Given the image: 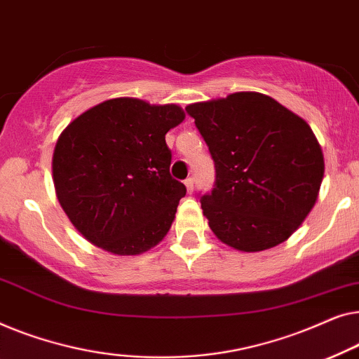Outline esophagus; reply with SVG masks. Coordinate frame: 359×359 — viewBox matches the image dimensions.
Masks as SVG:
<instances>
[{
	"instance_id": "esophagus-1",
	"label": "esophagus",
	"mask_w": 359,
	"mask_h": 359,
	"mask_svg": "<svg viewBox=\"0 0 359 359\" xmlns=\"http://www.w3.org/2000/svg\"><path fill=\"white\" fill-rule=\"evenodd\" d=\"M185 187H187V191H189V194H191V191H194V184H195V180H194V177H189V179H185Z\"/></svg>"
}]
</instances>
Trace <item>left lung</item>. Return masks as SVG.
<instances>
[{"instance_id": "8db88e82", "label": "left lung", "mask_w": 359, "mask_h": 359, "mask_svg": "<svg viewBox=\"0 0 359 359\" xmlns=\"http://www.w3.org/2000/svg\"><path fill=\"white\" fill-rule=\"evenodd\" d=\"M185 110L215 163L213 189L200 196L211 231L242 252L286 241L316 205L324 179V156L309 125L259 93Z\"/></svg>"}]
</instances>
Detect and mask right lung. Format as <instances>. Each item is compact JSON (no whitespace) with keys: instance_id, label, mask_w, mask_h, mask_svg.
I'll use <instances>...</instances> for the list:
<instances>
[{"instance_id":"add662e5","label":"right lung","mask_w":359,"mask_h":359,"mask_svg":"<svg viewBox=\"0 0 359 359\" xmlns=\"http://www.w3.org/2000/svg\"><path fill=\"white\" fill-rule=\"evenodd\" d=\"M184 118L175 104L118 97L86 110L60 135L55 190L89 242L115 255H138L164 239L187 194L170 175L165 133Z\"/></svg>"}]
</instances>
